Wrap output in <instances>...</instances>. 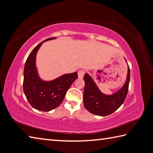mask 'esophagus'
Masks as SVG:
<instances>
[{"label": "esophagus", "instance_id": "1", "mask_svg": "<svg viewBox=\"0 0 153 153\" xmlns=\"http://www.w3.org/2000/svg\"><path fill=\"white\" fill-rule=\"evenodd\" d=\"M85 74V71L84 70H79L78 71V77L79 78H82L84 77Z\"/></svg>", "mask_w": 153, "mask_h": 153}]
</instances>
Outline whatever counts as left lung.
<instances>
[{"instance_id":"obj_1","label":"left lung","mask_w":153,"mask_h":153,"mask_svg":"<svg viewBox=\"0 0 153 153\" xmlns=\"http://www.w3.org/2000/svg\"><path fill=\"white\" fill-rule=\"evenodd\" d=\"M84 79L85 88L83 98L86 110L95 115L105 116L115 112L124 103L128 90L130 68L128 65L126 82L123 87L110 95L102 93L94 79L88 74H85Z\"/></svg>"}]
</instances>
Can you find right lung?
Instances as JSON below:
<instances>
[{"instance_id": "obj_1", "label": "right lung", "mask_w": 153, "mask_h": 153, "mask_svg": "<svg viewBox=\"0 0 153 153\" xmlns=\"http://www.w3.org/2000/svg\"><path fill=\"white\" fill-rule=\"evenodd\" d=\"M47 39L30 52L26 61L23 71V91L29 103L35 109L49 112L59 106L66 92L77 78V73L63 74L54 79L45 81L41 78L36 65V57L44 42L55 39Z\"/></svg>"}]
</instances>
